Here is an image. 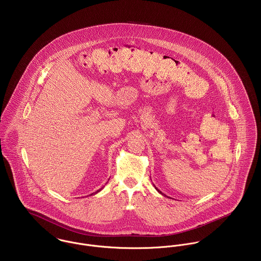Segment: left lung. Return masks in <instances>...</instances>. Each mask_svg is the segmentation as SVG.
Listing matches in <instances>:
<instances>
[{
  "label": "left lung",
  "mask_w": 261,
  "mask_h": 261,
  "mask_svg": "<svg viewBox=\"0 0 261 261\" xmlns=\"http://www.w3.org/2000/svg\"><path fill=\"white\" fill-rule=\"evenodd\" d=\"M154 187H155V189H156V190H157V191H158V192H159V193H160V194H162V195H164V196H166V195H165V194H163V193H162V192H161V191H160V190H159V189H158V188H157V187H156V186H155V185H154Z\"/></svg>",
  "instance_id": "obj_1"
}]
</instances>
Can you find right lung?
<instances>
[{
	"label": "right lung",
	"mask_w": 261,
	"mask_h": 261,
	"mask_svg": "<svg viewBox=\"0 0 261 261\" xmlns=\"http://www.w3.org/2000/svg\"><path fill=\"white\" fill-rule=\"evenodd\" d=\"M101 189H102V188H101ZM101 189H99V190H97V191H96V192H94V193H92V194H96V193H98V192H99V191H100V190H101ZM92 194H91V195H92Z\"/></svg>",
	"instance_id": "add662e5"
}]
</instances>
